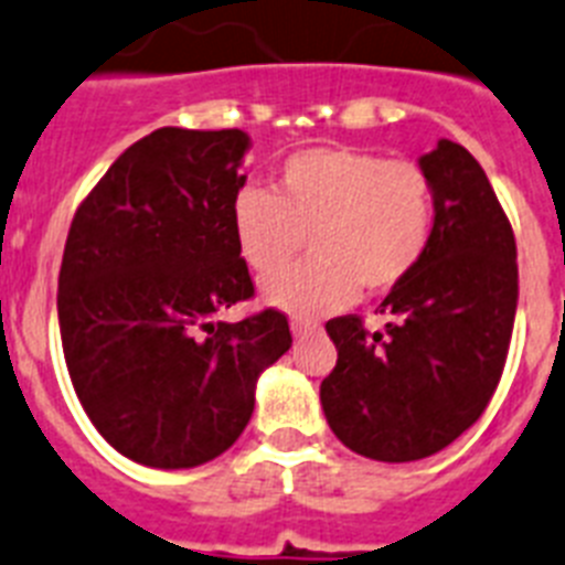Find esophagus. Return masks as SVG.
I'll return each instance as SVG.
<instances>
[{"label": "esophagus", "mask_w": 565, "mask_h": 565, "mask_svg": "<svg viewBox=\"0 0 565 565\" xmlns=\"http://www.w3.org/2000/svg\"><path fill=\"white\" fill-rule=\"evenodd\" d=\"M320 331V322L317 320H302V317H294L291 320V334L300 340V337H308V334H317Z\"/></svg>", "instance_id": "1"}]
</instances>
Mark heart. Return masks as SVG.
<instances>
[{"instance_id": "obj_1", "label": "heart", "mask_w": 565, "mask_h": 565, "mask_svg": "<svg viewBox=\"0 0 565 565\" xmlns=\"http://www.w3.org/2000/svg\"><path fill=\"white\" fill-rule=\"evenodd\" d=\"M434 225L437 194L417 162L345 145L291 153L271 191L248 185L231 205L239 257L250 271L271 274L263 300L300 317L340 311L360 286L392 291L426 257ZM306 235L316 259L280 273Z\"/></svg>"}]
</instances>
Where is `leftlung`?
<instances>
[{"mask_svg": "<svg viewBox=\"0 0 565 565\" xmlns=\"http://www.w3.org/2000/svg\"><path fill=\"white\" fill-rule=\"evenodd\" d=\"M420 168L437 225L420 265L380 302L383 331L354 315L326 322L337 365L320 385L331 431L356 455L412 462L480 420L503 374L518 311V248L489 177L440 139Z\"/></svg>", "mask_w": 565, "mask_h": 565, "instance_id": "1", "label": "left lung"}]
</instances>
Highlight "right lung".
I'll list each match as a JSON object with an SVG mask.
<instances>
[{"instance_id":"add662e5","label":"right lung","mask_w":565,"mask_h":565,"mask_svg":"<svg viewBox=\"0 0 565 565\" xmlns=\"http://www.w3.org/2000/svg\"><path fill=\"white\" fill-rule=\"evenodd\" d=\"M250 137L159 128L76 209L60 268L62 351L82 408L110 446L151 469H194L236 443L257 380L291 349L254 297L231 228Z\"/></svg>"}]
</instances>
